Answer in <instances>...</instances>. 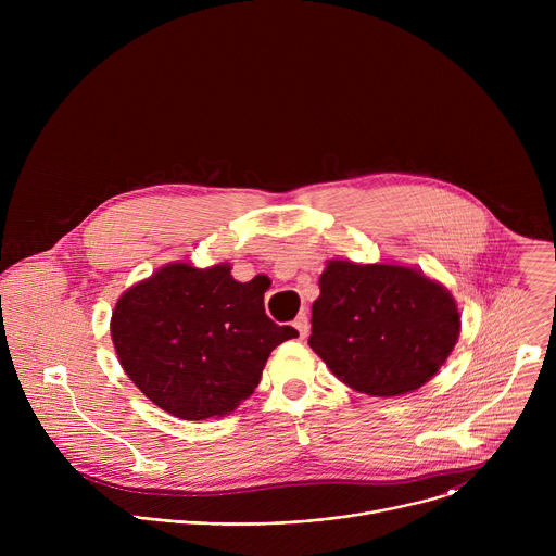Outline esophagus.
Returning <instances> with one entry per match:
<instances>
[{"label":"esophagus","instance_id":"esophagus-1","mask_svg":"<svg viewBox=\"0 0 556 556\" xmlns=\"http://www.w3.org/2000/svg\"><path fill=\"white\" fill-rule=\"evenodd\" d=\"M292 326L296 328V332H299V339H305V337H307V332H309V321H307V314H305V312H303V314H299Z\"/></svg>","mask_w":556,"mask_h":556}]
</instances>
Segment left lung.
<instances>
[{
	"mask_svg": "<svg viewBox=\"0 0 556 556\" xmlns=\"http://www.w3.org/2000/svg\"><path fill=\"white\" fill-rule=\"evenodd\" d=\"M307 345L348 387L391 399L429 382L459 337L453 294L422 270L330 260Z\"/></svg>",
	"mask_w": 556,
	"mask_h": 556,
	"instance_id": "obj_1",
	"label": "left lung"
}]
</instances>
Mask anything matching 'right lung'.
<instances>
[{"label": "right lung", "mask_w": 556, "mask_h": 556, "mask_svg": "<svg viewBox=\"0 0 556 556\" xmlns=\"http://www.w3.org/2000/svg\"><path fill=\"white\" fill-rule=\"evenodd\" d=\"M260 277L240 283L228 264H167L121 294L112 341L131 382L182 420L222 418L260 384L270 352L299 337L264 309Z\"/></svg>", "instance_id": "right-lung-1"}]
</instances>
